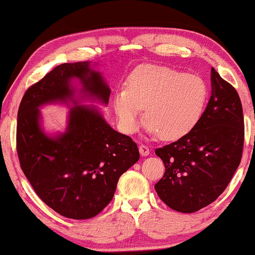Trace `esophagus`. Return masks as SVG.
<instances>
[{
  "mask_svg": "<svg viewBox=\"0 0 255 255\" xmlns=\"http://www.w3.org/2000/svg\"><path fill=\"white\" fill-rule=\"evenodd\" d=\"M139 151H140V154L142 155V157H147V155L149 154V148H148V146H146V145H141L139 147Z\"/></svg>",
  "mask_w": 255,
  "mask_h": 255,
  "instance_id": "1",
  "label": "esophagus"
}]
</instances>
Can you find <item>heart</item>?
Returning a JSON list of instances; mask_svg holds the SVG:
<instances>
[{"instance_id":"b5f03b06","label":"heart","mask_w":255,"mask_h":255,"mask_svg":"<svg viewBox=\"0 0 255 255\" xmlns=\"http://www.w3.org/2000/svg\"><path fill=\"white\" fill-rule=\"evenodd\" d=\"M207 100V83L199 76L146 66L131 75L128 89L115 94L114 109L125 133L137 129L145 108L146 130L164 140H176L196 127Z\"/></svg>"}]
</instances>
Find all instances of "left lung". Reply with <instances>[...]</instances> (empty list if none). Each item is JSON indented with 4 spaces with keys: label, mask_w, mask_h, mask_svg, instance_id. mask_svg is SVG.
<instances>
[{
    "label": "left lung",
    "mask_w": 255,
    "mask_h": 255,
    "mask_svg": "<svg viewBox=\"0 0 255 255\" xmlns=\"http://www.w3.org/2000/svg\"><path fill=\"white\" fill-rule=\"evenodd\" d=\"M245 137L242 104L233 85L211 69V96L196 127L155 154L165 173L154 189L165 204L191 214L225 191L239 167Z\"/></svg>",
    "instance_id": "8db88e82"
}]
</instances>
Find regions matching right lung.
Returning <instances> with one entry per match:
<instances>
[{
  "mask_svg": "<svg viewBox=\"0 0 255 255\" xmlns=\"http://www.w3.org/2000/svg\"><path fill=\"white\" fill-rule=\"evenodd\" d=\"M72 80L82 88L77 98ZM110 89L90 61L58 65L27 89L17 112L16 149L21 168L36 195L61 216L87 220L114 197L119 178L139 160L136 143L107 124L84 98L108 104ZM72 103L67 130L54 137L39 126L38 108Z\"/></svg>",
  "mask_w": 255,
  "mask_h": 255,
  "instance_id": "obj_1",
  "label": "right lung"
}]
</instances>
